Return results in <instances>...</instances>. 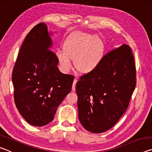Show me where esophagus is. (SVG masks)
Instances as JSON below:
<instances>
[{"label":"esophagus","instance_id":"obj_1","mask_svg":"<svg viewBox=\"0 0 152 152\" xmlns=\"http://www.w3.org/2000/svg\"><path fill=\"white\" fill-rule=\"evenodd\" d=\"M76 82H77V79H76V78H75V79L74 80V82H73V85H72V91H75Z\"/></svg>","mask_w":152,"mask_h":152}]
</instances>
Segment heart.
<instances>
[{"instance_id":"b5f03b06","label":"heart","mask_w":152,"mask_h":152,"mask_svg":"<svg viewBox=\"0 0 152 152\" xmlns=\"http://www.w3.org/2000/svg\"><path fill=\"white\" fill-rule=\"evenodd\" d=\"M104 45L96 35L78 33L64 43V50H58L56 57L64 72L70 71L74 60L76 70L88 74L96 69L103 57Z\"/></svg>"}]
</instances>
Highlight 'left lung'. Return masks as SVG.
Here are the masks:
<instances>
[{
  "label": "left lung",
  "instance_id": "8db88e82",
  "mask_svg": "<svg viewBox=\"0 0 152 152\" xmlns=\"http://www.w3.org/2000/svg\"><path fill=\"white\" fill-rule=\"evenodd\" d=\"M134 60L132 48L123 44L104 55L94 71L80 77L78 117L85 129L107 132L124 114L136 86Z\"/></svg>",
  "mask_w": 152,
  "mask_h": 152
}]
</instances>
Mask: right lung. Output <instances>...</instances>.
<instances>
[{
	"instance_id": "right-lung-1",
	"label": "right lung",
	"mask_w": 152,
	"mask_h": 152,
	"mask_svg": "<svg viewBox=\"0 0 152 152\" xmlns=\"http://www.w3.org/2000/svg\"><path fill=\"white\" fill-rule=\"evenodd\" d=\"M51 47L47 26L44 23L36 25L23 42L12 73L17 109L27 122L37 127L53 119L74 78L59 70Z\"/></svg>"
}]
</instances>
